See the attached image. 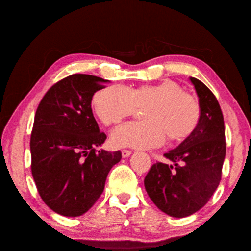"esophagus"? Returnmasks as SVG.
<instances>
[{
  "label": "esophagus",
  "instance_id": "1",
  "mask_svg": "<svg viewBox=\"0 0 251 251\" xmlns=\"http://www.w3.org/2000/svg\"><path fill=\"white\" fill-rule=\"evenodd\" d=\"M130 154H131L130 150H128V149H123V150H122V157H123V158L129 157Z\"/></svg>",
  "mask_w": 251,
  "mask_h": 251
}]
</instances>
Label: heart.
Returning a JSON list of instances; mask_svg holds the SVG:
<instances>
[{
    "label": "heart",
    "instance_id": "heart-1",
    "mask_svg": "<svg viewBox=\"0 0 251 251\" xmlns=\"http://www.w3.org/2000/svg\"><path fill=\"white\" fill-rule=\"evenodd\" d=\"M93 106L104 125L118 124L143 108V122H131L113 131L116 147L154 148L168 140L180 144L197 130L202 116L200 102L172 80L129 89L111 85L95 93Z\"/></svg>",
    "mask_w": 251,
    "mask_h": 251
}]
</instances>
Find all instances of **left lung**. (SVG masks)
Here are the masks:
<instances>
[{
  "mask_svg": "<svg viewBox=\"0 0 251 251\" xmlns=\"http://www.w3.org/2000/svg\"><path fill=\"white\" fill-rule=\"evenodd\" d=\"M202 116L197 130L176 149L163 154L172 165L157 161L145 176L149 198L163 213L185 217L206 204L222 179L226 154L224 117L213 92L191 78Z\"/></svg>",
  "mask_w": 251,
  "mask_h": 251,
  "instance_id": "8db88e82",
  "label": "left lung"
}]
</instances>
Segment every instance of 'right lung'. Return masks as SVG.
Masks as SVG:
<instances>
[{"label": "right lung", "mask_w": 251, "mask_h": 251, "mask_svg": "<svg viewBox=\"0 0 251 251\" xmlns=\"http://www.w3.org/2000/svg\"><path fill=\"white\" fill-rule=\"evenodd\" d=\"M107 82L75 74L58 81L40 101L30 135L31 175L45 204L63 216H80L93 206L122 152L98 150L100 131L91 101Z\"/></svg>", "instance_id": "right-lung-1"}]
</instances>
